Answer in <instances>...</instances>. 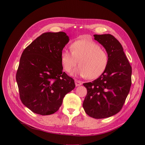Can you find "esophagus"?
I'll return each instance as SVG.
<instances>
[{
	"label": "esophagus",
	"instance_id": "34e87169",
	"mask_svg": "<svg viewBox=\"0 0 145 145\" xmlns=\"http://www.w3.org/2000/svg\"><path fill=\"white\" fill-rule=\"evenodd\" d=\"M75 84H76V86H80L82 84V82H81L80 80H75Z\"/></svg>",
	"mask_w": 145,
	"mask_h": 145
}]
</instances>
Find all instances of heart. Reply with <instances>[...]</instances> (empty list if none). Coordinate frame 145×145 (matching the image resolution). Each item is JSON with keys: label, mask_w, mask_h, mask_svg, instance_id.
I'll return each instance as SVG.
<instances>
[{"label": "heart", "mask_w": 145, "mask_h": 145, "mask_svg": "<svg viewBox=\"0 0 145 145\" xmlns=\"http://www.w3.org/2000/svg\"><path fill=\"white\" fill-rule=\"evenodd\" d=\"M71 51L63 50L60 59L63 69L72 75H79L92 80L100 77L105 71L109 63L107 51L95 42L88 39L74 41L70 46Z\"/></svg>", "instance_id": "obj_1"}]
</instances>
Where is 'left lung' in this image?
Wrapping results in <instances>:
<instances>
[{
    "label": "left lung",
    "instance_id": "left-lung-1",
    "mask_svg": "<svg viewBox=\"0 0 145 145\" xmlns=\"http://www.w3.org/2000/svg\"><path fill=\"white\" fill-rule=\"evenodd\" d=\"M109 56L105 71L93 82L83 83L87 94L83 107L89 116L104 118L116 114L130 91L132 68L121 43L111 34L94 35Z\"/></svg>",
    "mask_w": 145,
    "mask_h": 145
}]
</instances>
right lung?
<instances>
[{
	"instance_id": "add662e5",
	"label": "right lung",
	"mask_w": 145,
	"mask_h": 145,
	"mask_svg": "<svg viewBox=\"0 0 145 145\" xmlns=\"http://www.w3.org/2000/svg\"><path fill=\"white\" fill-rule=\"evenodd\" d=\"M69 42L64 32L45 33L22 54L16 81L22 102L33 112L50 115L59 110L65 95L75 88L62 71L60 55Z\"/></svg>"
}]
</instances>
